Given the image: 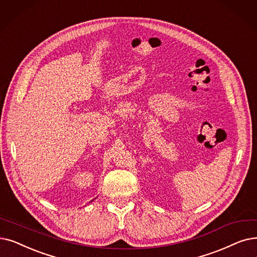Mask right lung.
Instances as JSON below:
<instances>
[{"label":"right lung","mask_w":257,"mask_h":257,"mask_svg":"<svg viewBox=\"0 0 257 257\" xmlns=\"http://www.w3.org/2000/svg\"><path fill=\"white\" fill-rule=\"evenodd\" d=\"M92 200H93V199H92ZM92 200H91V202H92Z\"/></svg>","instance_id":"1"}]
</instances>
